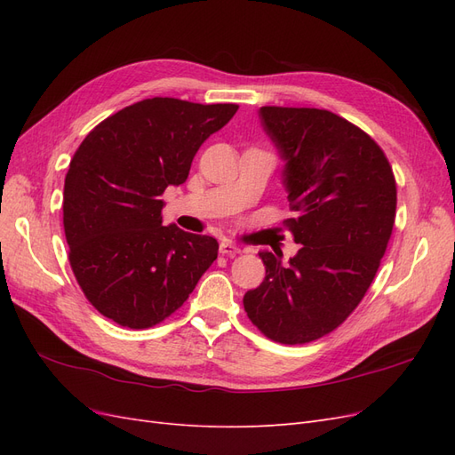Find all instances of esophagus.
<instances>
[{
    "label": "esophagus",
    "instance_id": "34e87169",
    "mask_svg": "<svg viewBox=\"0 0 455 455\" xmlns=\"http://www.w3.org/2000/svg\"><path fill=\"white\" fill-rule=\"evenodd\" d=\"M220 252H222L224 256H231L233 258V256H237L241 252V246L228 241V239H224L222 243H220Z\"/></svg>",
    "mask_w": 455,
    "mask_h": 455
}]
</instances>
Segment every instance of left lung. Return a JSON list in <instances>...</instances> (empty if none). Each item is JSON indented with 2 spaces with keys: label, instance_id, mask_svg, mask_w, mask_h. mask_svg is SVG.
Listing matches in <instances>:
<instances>
[{
  "label": "left lung",
  "instance_id": "left-lung-1",
  "mask_svg": "<svg viewBox=\"0 0 455 455\" xmlns=\"http://www.w3.org/2000/svg\"><path fill=\"white\" fill-rule=\"evenodd\" d=\"M261 125L284 161L299 251L259 252L266 279L243 298L252 324L296 346L338 328L361 304L387 249L396 184L383 149L328 109L259 108Z\"/></svg>",
  "mask_w": 455,
  "mask_h": 455
}]
</instances>
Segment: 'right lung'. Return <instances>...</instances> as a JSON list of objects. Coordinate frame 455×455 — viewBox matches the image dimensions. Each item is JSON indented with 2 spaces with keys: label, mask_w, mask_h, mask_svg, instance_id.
<instances>
[{
  "label": "right lung",
  "mask_w": 455,
  "mask_h": 455,
  "mask_svg": "<svg viewBox=\"0 0 455 455\" xmlns=\"http://www.w3.org/2000/svg\"><path fill=\"white\" fill-rule=\"evenodd\" d=\"M237 104L146 99L81 142L64 180L70 266L91 304L142 330L167 319L218 256V241L163 226V191L188 180L197 149Z\"/></svg>",
  "instance_id": "add662e5"
}]
</instances>
